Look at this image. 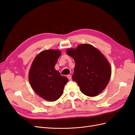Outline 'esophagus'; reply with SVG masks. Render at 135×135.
Here are the masks:
<instances>
[{"label": "esophagus", "mask_w": 135, "mask_h": 135, "mask_svg": "<svg viewBox=\"0 0 135 135\" xmlns=\"http://www.w3.org/2000/svg\"><path fill=\"white\" fill-rule=\"evenodd\" d=\"M67 77H68V78L69 79V80H71V75H68Z\"/></svg>", "instance_id": "obj_1"}]
</instances>
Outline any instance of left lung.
Masks as SVG:
<instances>
[{"label": "left lung", "mask_w": 135, "mask_h": 135, "mask_svg": "<svg viewBox=\"0 0 135 135\" xmlns=\"http://www.w3.org/2000/svg\"><path fill=\"white\" fill-rule=\"evenodd\" d=\"M66 54L75 62L73 80L78 83L80 91L89 97L99 95L107 86L111 77L112 68L107 58L89 44L69 48Z\"/></svg>", "instance_id": "obj_1"}]
</instances>
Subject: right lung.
Segmentation results:
<instances>
[{
	"label": "right lung",
	"instance_id": "add662e5",
	"mask_svg": "<svg viewBox=\"0 0 135 135\" xmlns=\"http://www.w3.org/2000/svg\"><path fill=\"white\" fill-rule=\"evenodd\" d=\"M61 53L59 50L40 52L32 61L28 73V80L32 89L47 101L58 100L63 94L65 85L69 80L55 69Z\"/></svg>",
	"mask_w": 135,
	"mask_h": 135
}]
</instances>
